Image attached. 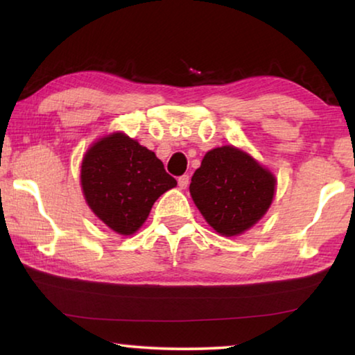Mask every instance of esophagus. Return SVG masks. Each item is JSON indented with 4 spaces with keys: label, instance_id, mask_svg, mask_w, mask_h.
<instances>
[{
    "label": "esophagus",
    "instance_id": "esophagus-1",
    "mask_svg": "<svg viewBox=\"0 0 355 355\" xmlns=\"http://www.w3.org/2000/svg\"><path fill=\"white\" fill-rule=\"evenodd\" d=\"M178 186H180V189H186L189 186V175H182V177H178Z\"/></svg>",
    "mask_w": 355,
    "mask_h": 355
}]
</instances>
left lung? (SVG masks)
Returning <instances> with one entry per match:
<instances>
[{"label": "left lung", "instance_id": "1", "mask_svg": "<svg viewBox=\"0 0 355 355\" xmlns=\"http://www.w3.org/2000/svg\"><path fill=\"white\" fill-rule=\"evenodd\" d=\"M274 189L272 173L232 146L209 150L189 184L203 218L224 236L257 224L271 205Z\"/></svg>", "mask_w": 355, "mask_h": 355}]
</instances>
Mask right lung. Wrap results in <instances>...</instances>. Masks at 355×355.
I'll list each match as a JSON object with an SVG mask.
<instances>
[{
	"label": "right lung",
	"instance_id": "right-lung-1",
	"mask_svg": "<svg viewBox=\"0 0 355 355\" xmlns=\"http://www.w3.org/2000/svg\"><path fill=\"white\" fill-rule=\"evenodd\" d=\"M177 180L156 155L135 139L114 133L87 150L81 186L92 211L120 235H131L146 222L153 203Z\"/></svg>",
	"mask_w": 355,
	"mask_h": 355
}]
</instances>
